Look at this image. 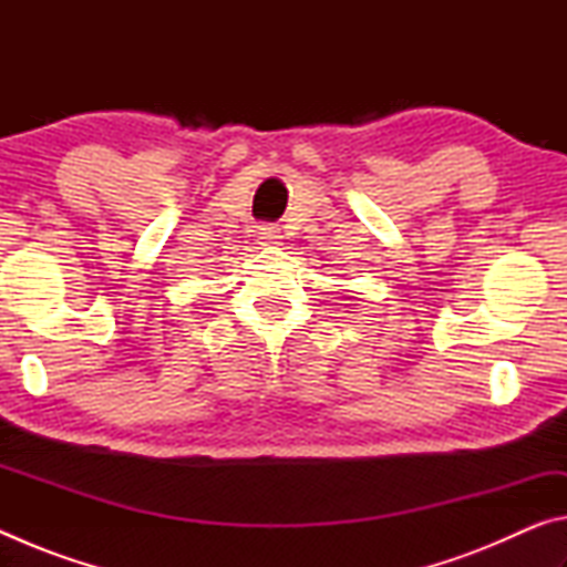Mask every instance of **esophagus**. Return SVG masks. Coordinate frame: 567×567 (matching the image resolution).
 <instances>
[{"instance_id":"1","label":"esophagus","mask_w":567,"mask_h":567,"mask_svg":"<svg viewBox=\"0 0 567 567\" xmlns=\"http://www.w3.org/2000/svg\"><path fill=\"white\" fill-rule=\"evenodd\" d=\"M260 239H262V245H280V239H282L280 227L262 225V227H260Z\"/></svg>"}]
</instances>
